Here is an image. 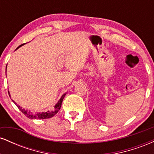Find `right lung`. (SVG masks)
<instances>
[{
  "mask_svg": "<svg viewBox=\"0 0 154 154\" xmlns=\"http://www.w3.org/2000/svg\"><path fill=\"white\" fill-rule=\"evenodd\" d=\"M24 45V44H22V45H19V46L17 48L16 50H17V49L19 48H20L22 45ZM8 94H9V92H8ZM66 93H64L62 96L61 97V98H60L59 101H58V103L55 105L54 106V111H48L46 112H42V113H35V114H33L32 112H30L29 111H27V110H25L24 109H22V107L20 106L19 105H17V103H16V102L14 101L13 100H12V101L16 105H17V106L19 108V109L20 110L23 114L25 115L26 117H28L29 119H48V118H51L52 117V116H54L55 114H57L58 111H59V109H61V103H62V101H63V98H64V96L66 95ZM10 96V95H9ZM11 97V96H10Z\"/></svg>",
  "mask_w": 154,
  "mask_h": 154,
  "instance_id": "1",
  "label": "right lung"
}]
</instances>
